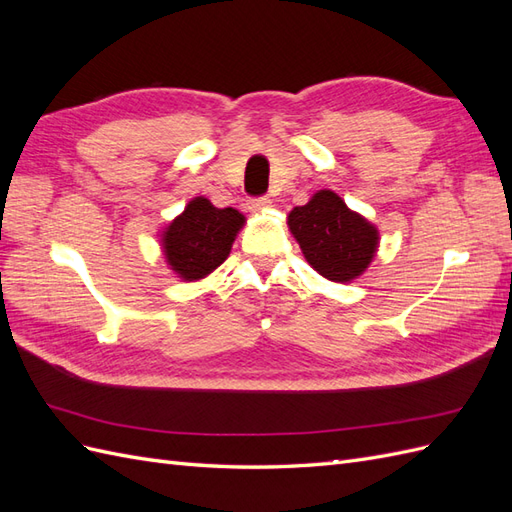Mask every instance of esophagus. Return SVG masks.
I'll return each instance as SVG.
<instances>
[{
  "mask_svg": "<svg viewBox=\"0 0 512 512\" xmlns=\"http://www.w3.org/2000/svg\"><path fill=\"white\" fill-rule=\"evenodd\" d=\"M247 207H250V211H252V213H260V211H265L267 207H271V200H269L267 196L252 198L250 203H247Z\"/></svg>",
  "mask_w": 512,
  "mask_h": 512,
  "instance_id": "obj_1",
  "label": "esophagus"
}]
</instances>
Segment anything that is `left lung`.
<instances>
[{"instance_id":"8db88e82","label":"left lung","mask_w":512,"mask_h":512,"mask_svg":"<svg viewBox=\"0 0 512 512\" xmlns=\"http://www.w3.org/2000/svg\"><path fill=\"white\" fill-rule=\"evenodd\" d=\"M288 228L312 269L339 284L363 275L380 243L378 228L331 190H320L307 205L294 207Z\"/></svg>"}]
</instances>
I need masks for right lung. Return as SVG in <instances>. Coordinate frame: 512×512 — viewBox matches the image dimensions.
I'll use <instances>...</instances> for the list:
<instances>
[{"label":"right lung","mask_w":512,"mask_h":512,"mask_svg":"<svg viewBox=\"0 0 512 512\" xmlns=\"http://www.w3.org/2000/svg\"><path fill=\"white\" fill-rule=\"evenodd\" d=\"M245 218L237 209H218L205 196L192 198L181 215L162 230L168 267L185 282L203 280L228 258Z\"/></svg>","instance_id":"obj_1"}]
</instances>
